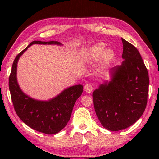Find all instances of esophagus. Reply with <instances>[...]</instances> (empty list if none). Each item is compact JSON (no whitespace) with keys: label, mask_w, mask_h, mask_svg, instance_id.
I'll return each mask as SVG.
<instances>
[{"label":"esophagus","mask_w":159,"mask_h":159,"mask_svg":"<svg viewBox=\"0 0 159 159\" xmlns=\"http://www.w3.org/2000/svg\"><path fill=\"white\" fill-rule=\"evenodd\" d=\"M93 89V87L92 84H87L84 88V91H85V92H87V93H90L91 92H92Z\"/></svg>","instance_id":"esophagus-1"}]
</instances>
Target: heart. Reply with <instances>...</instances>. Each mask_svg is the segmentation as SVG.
<instances>
[{
	"instance_id": "1",
	"label": "heart",
	"mask_w": 159,
	"mask_h": 159,
	"mask_svg": "<svg viewBox=\"0 0 159 159\" xmlns=\"http://www.w3.org/2000/svg\"><path fill=\"white\" fill-rule=\"evenodd\" d=\"M115 56L113 50H106V45L103 43H98L84 50L82 54V60L87 63H94L101 58V64L106 66L114 59Z\"/></svg>"
}]
</instances>
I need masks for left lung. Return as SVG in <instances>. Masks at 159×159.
I'll list each match as a JSON object with an SVG mask.
<instances>
[{"label": "left lung", "mask_w": 159, "mask_h": 159, "mask_svg": "<svg viewBox=\"0 0 159 159\" xmlns=\"http://www.w3.org/2000/svg\"><path fill=\"white\" fill-rule=\"evenodd\" d=\"M121 65L111 69V80L93 93L95 113L102 126L119 131L135 123L147 105L149 77L146 66L134 45L121 38Z\"/></svg>", "instance_id": "obj_1"}]
</instances>
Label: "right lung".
Here are the masks:
<instances>
[{
    "instance_id": "add662e5",
    "label": "right lung",
    "mask_w": 159,
    "mask_h": 159,
    "mask_svg": "<svg viewBox=\"0 0 159 159\" xmlns=\"http://www.w3.org/2000/svg\"><path fill=\"white\" fill-rule=\"evenodd\" d=\"M33 44L58 45L57 41L34 40L15 58L9 76V90L16 114L24 123L36 131L54 134L64 129L71 118L73 107L82 95L83 86L77 84L63 90L48 101H38L26 95L19 88L16 78L17 63L20 56Z\"/></svg>"
}]
</instances>
